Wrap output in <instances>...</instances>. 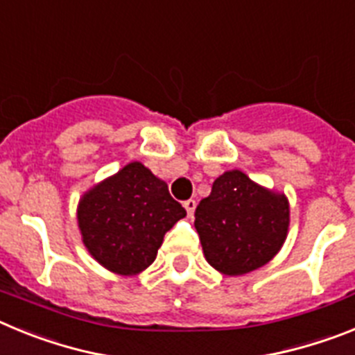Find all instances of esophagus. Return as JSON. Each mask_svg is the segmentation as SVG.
Here are the masks:
<instances>
[{"label": "esophagus", "instance_id": "1", "mask_svg": "<svg viewBox=\"0 0 355 355\" xmlns=\"http://www.w3.org/2000/svg\"><path fill=\"white\" fill-rule=\"evenodd\" d=\"M183 206H184V209H187V213H188V216H193V211H196V206H197V202L193 199H188V200H184L183 202Z\"/></svg>", "mask_w": 355, "mask_h": 355}]
</instances>
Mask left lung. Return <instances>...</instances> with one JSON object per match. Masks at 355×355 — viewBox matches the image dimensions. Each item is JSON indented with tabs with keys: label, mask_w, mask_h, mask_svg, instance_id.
Instances as JSON below:
<instances>
[{
	"label": "left lung",
	"mask_w": 355,
	"mask_h": 355,
	"mask_svg": "<svg viewBox=\"0 0 355 355\" xmlns=\"http://www.w3.org/2000/svg\"><path fill=\"white\" fill-rule=\"evenodd\" d=\"M196 225L209 265L224 275H243L274 259L288 236L290 202L252 181L245 172L225 171L196 209Z\"/></svg>",
	"instance_id": "8db88e82"
}]
</instances>
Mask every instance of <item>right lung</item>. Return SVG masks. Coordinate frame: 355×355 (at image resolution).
<instances>
[{
    "label": "right lung",
    "instance_id": "obj_1",
    "mask_svg": "<svg viewBox=\"0 0 355 355\" xmlns=\"http://www.w3.org/2000/svg\"><path fill=\"white\" fill-rule=\"evenodd\" d=\"M78 227L89 254L106 270L137 275L156 259L163 236L187 216L167 183L131 162L89 188L78 202Z\"/></svg>",
    "mask_w": 355,
    "mask_h": 355
}]
</instances>
